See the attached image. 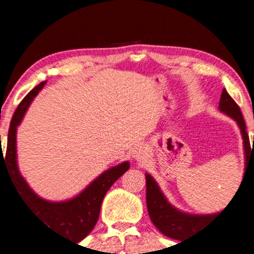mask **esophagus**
<instances>
[{
	"label": "esophagus",
	"mask_w": 254,
	"mask_h": 254,
	"mask_svg": "<svg viewBox=\"0 0 254 254\" xmlns=\"http://www.w3.org/2000/svg\"><path fill=\"white\" fill-rule=\"evenodd\" d=\"M131 156H132V158H134V160H136V161L143 160V158L146 157L145 147H143V146H136V147L132 150Z\"/></svg>",
	"instance_id": "1"
}]
</instances>
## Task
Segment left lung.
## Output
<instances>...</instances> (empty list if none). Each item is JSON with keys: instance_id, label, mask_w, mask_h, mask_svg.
Returning a JSON list of instances; mask_svg holds the SVG:
<instances>
[{"instance_id": "obj_1", "label": "left lung", "mask_w": 254, "mask_h": 254, "mask_svg": "<svg viewBox=\"0 0 254 254\" xmlns=\"http://www.w3.org/2000/svg\"><path fill=\"white\" fill-rule=\"evenodd\" d=\"M219 111L234 119L236 122L238 129H240L243 141V153H245V173L243 175H246L248 162L252 160L254 161V136L252 148H251L250 139H248V134L246 131V124L240 107L237 106L236 102L231 98V96L227 93L225 88L222 89L221 97H220ZM145 177L146 204H147V211L151 221L157 227V230H160L161 234L173 238V240L182 241L190 237L191 235L199 234L201 230L209 226L210 222L217 215H220L226 209L225 207L222 211L214 212V214H190V212L179 210L178 207L172 205L168 201V199L166 198V195L161 190L160 186L152 176L145 173Z\"/></svg>"}]
</instances>
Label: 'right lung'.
I'll use <instances>...</instances> for the list:
<instances>
[{
  "label": "right lung",
  "mask_w": 254,
  "mask_h": 254,
  "mask_svg": "<svg viewBox=\"0 0 254 254\" xmlns=\"http://www.w3.org/2000/svg\"><path fill=\"white\" fill-rule=\"evenodd\" d=\"M45 83L47 81L33 88L14 112L7 137L6 157H3L2 150L0 152V167L1 165L4 166L20 199L32 214H34L48 229H51L58 235H66L75 242H79L96 226L104 195L114 182L129 170L130 163L129 161H124L108 168L94 178L83 190L70 199L53 201L38 195L30 188L18 167L17 127L22 123L32 102L44 88Z\"/></svg>",
  "instance_id": "obj_1"
}]
</instances>
